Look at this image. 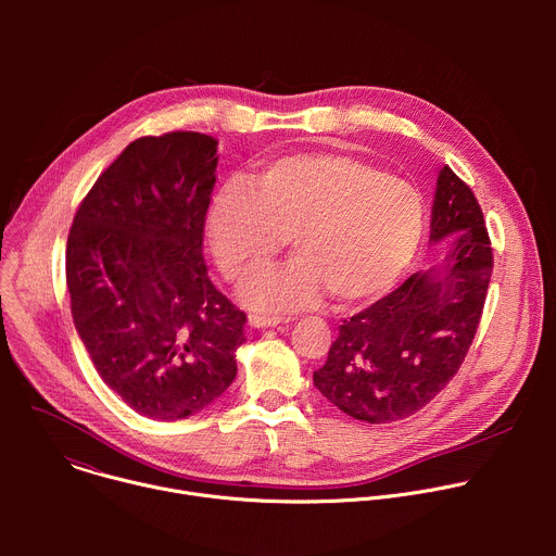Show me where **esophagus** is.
<instances>
[{"instance_id":"esophagus-1","label":"esophagus","mask_w":556,"mask_h":556,"mask_svg":"<svg viewBox=\"0 0 556 556\" xmlns=\"http://www.w3.org/2000/svg\"><path fill=\"white\" fill-rule=\"evenodd\" d=\"M290 319H283V316H260V314H251L249 316V326L264 330V328H277V326H286Z\"/></svg>"}]
</instances>
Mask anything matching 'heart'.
Masks as SVG:
<instances>
[{
    "mask_svg": "<svg viewBox=\"0 0 556 556\" xmlns=\"http://www.w3.org/2000/svg\"><path fill=\"white\" fill-rule=\"evenodd\" d=\"M425 232L416 187L339 151L281 155L251 187L226 182L208 200L204 242L226 279L244 281L290 244L296 255L242 288L262 312H294L328 292L341 307L384 296L412 268Z\"/></svg>",
    "mask_w": 556,
    "mask_h": 556,
    "instance_id": "heart-1",
    "label": "heart"
}]
</instances>
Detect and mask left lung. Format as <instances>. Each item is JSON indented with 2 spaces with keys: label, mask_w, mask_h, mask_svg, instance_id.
Segmentation results:
<instances>
[{
  "label": "left lung",
  "mask_w": 556,
  "mask_h": 556,
  "mask_svg": "<svg viewBox=\"0 0 556 556\" xmlns=\"http://www.w3.org/2000/svg\"><path fill=\"white\" fill-rule=\"evenodd\" d=\"M438 266L345 319L314 387L343 414L382 425L429 405L457 374L486 301L493 251L472 191L442 167L431 206Z\"/></svg>",
  "instance_id": "left-lung-1"
}]
</instances>
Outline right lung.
I'll list each match as a JSON object with an SVG mask.
<instances>
[{
    "mask_svg": "<svg viewBox=\"0 0 556 556\" xmlns=\"http://www.w3.org/2000/svg\"><path fill=\"white\" fill-rule=\"evenodd\" d=\"M215 167L211 136L138 138L99 176L67 235L74 328L103 382L151 420L217 401L247 341V314L202 260Z\"/></svg>",
    "mask_w": 556,
    "mask_h": 556,
    "instance_id": "1",
    "label": "right lung"
}]
</instances>
